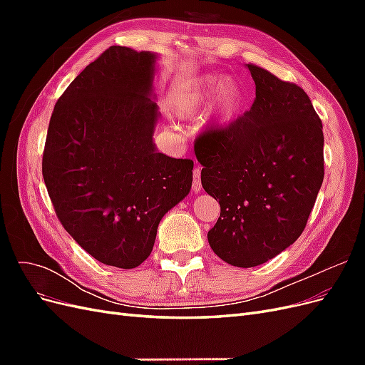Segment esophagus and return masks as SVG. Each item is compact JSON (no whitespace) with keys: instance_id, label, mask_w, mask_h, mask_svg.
<instances>
[{"instance_id":"obj_1","label":"esophagus","mask_w":365,"mask_h":365,"mask_svg":"<svg viewBox=\"0 0 365 365\" xmlns=\"http://www.w3.org/2000/svg\"><path fill=\"white\" fill-rule=\"evenodd\" d=\"M192 189H193L195 193H200V192L202 190V184H201V168H195V170H193Z\"/></svg>"}]
</instances>
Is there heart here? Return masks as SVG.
<instances>
[{"instance_id":"b5f03b06","label":"heart","mask_w":365,"mask_h":365,"mask_svg":"<svg viewBox=\"0 0 365 365\" xmlns=\"http://www.w3.org/2000/svg\"><path fill=\"white\" fill-rule=\"evenodd\" d=\"M212 98V117L217 123H230L242 105L240 86L230 76L220 81L210 74L197 77L172 96L170 106L175 115L196 118Z\"/></svg>"}]
</instances>
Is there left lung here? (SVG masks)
Segmentation results:
<instances>
[{
  "label": "left lung",
  "instance_id": "left-lung-1",
  "mask_svg": "<svg viewBox=\"0 0 365 365\" xmlns=\"http://www.w3.org/2000/svg\"><path fill=\"white\" fill-rule=\"evenodd\" d=\"M245 67L256 83L251 109L197 137L195 153L204 190L220 205L210 247L233 267L252 268L303 233L324 178V135L300 86Z\"/></svg>",
  "mask_w": 365,
  "mask_h": 365
}]
</instances>
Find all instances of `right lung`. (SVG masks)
Returning a JSON list of instances; mask_svg holds the SVG:
<instances>
[{"label": "right lung", "instance_id": "1", "mask_svg": "<svg viewBox=\"0 0 365 365\" xmlns=\"http://www.w3.org/2000/svg\"><path fill=\"white\" fill-rule=\"evenodd\" d=\"M157 59L109 47L59 97L43 149V181L63 228L121 269L149 257L160 220L193 181V161L164 155L153 141Z\"/></svg>", "mask_w": 365, "mask_h": 365}]
</instances>
